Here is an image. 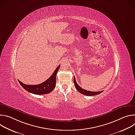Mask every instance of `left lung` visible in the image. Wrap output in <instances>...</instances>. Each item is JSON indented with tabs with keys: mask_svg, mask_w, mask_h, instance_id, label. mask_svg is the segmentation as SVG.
Returning a JSON list of instances; mask_svg holds the SVG:
<instances>
[{
	"mask_svg": "<svg viewBox=\"0 0 135 135\" xmlns=\"http://www.w3.org/2000/svg\"><path fill=\"white\" fill-rule=\"evenodd\" d=\"M74 85L75 87L76 88V89L78 90V91L79 92H80L81 93L84 94V95H89V96H91V95H97L99 94L100 93H101L103 91H98V92H93V91H87L86 90H84L83 89H82V88H81L78 84L77 83L76 81V79L74 77Z\"/></svg>",
	"mask_w": 135,
	"mask_h": 135,
	"instance_id": "8db88e82",
	"label": "left lung"
}]
</instances>
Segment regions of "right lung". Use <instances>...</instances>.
<instances>
[{"instance_id":"add662e5","label":"right lung","mask_w":135,"mask_h":135,"mask_svg":"<svg viewBox=\"0 0 135 135\" xmlns=\"http://www.w3.org/2000/svg\"><path fill=\"white\" fill-rule=\"evenodd\" d=\"M60 65H59L54 70L52 75L45 82L37 85H27L20 81L21 85L27 91L35 94H44L49 93L53 91L56 85V75L59 70Z\"/></svg>"}]
</instances>
